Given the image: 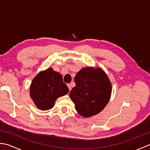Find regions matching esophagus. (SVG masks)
<instances>
[{"label": "esophagus", "mask_w": 150, "mask_h": 150, "mask_svg": "<svg viewBox=\"0 0 150 150\" xmlns=\"http://www.w3.org/2000/svg\"><path fill=\"white\" fill-rule=\"evenodd\" d=\"M68 88H69V91H71V84H68Z\"/></svg>", "instance_id": "obj_1"}]
</instances>
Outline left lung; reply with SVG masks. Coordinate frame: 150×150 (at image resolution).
Here are the masks:
<instances>
[{
	"label": "left lung",
	"instance_id": "1",
	"mask_svg": "<svg viewBox=\"0 0 150 150\" xmlns=\"http://www.w3.org/2000/svg\"><path fill=\"white\" fill-rule=\"evenodd\" d=\"M75 82L69 97L79 114L90 117L100 113L111 93V84L105 72L100 68H82L76 75Z\"/></svg>",
	"mask_w": 150,
	"mask_h": 150
}]
</instances>
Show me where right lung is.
Masks as SVG:
<instances>
[{
	"label": "right lung",
	"instance_id": "add662e5",
	"mask_svg": "<svg viewBox=\"0 0 150 150\" xmlns=\"http://www.w3.org/2000/svg\"><path fill=\"white\" fill-rule=\"evenodd\" d=\"M69 89L59 73L49 68L40 71L31 82L30 95L35 106L41 110L52 108L57 98L65 95Z\"/></svg>",
	"mask_w": 150,
	"mask_h": 150
}]
</instances>
